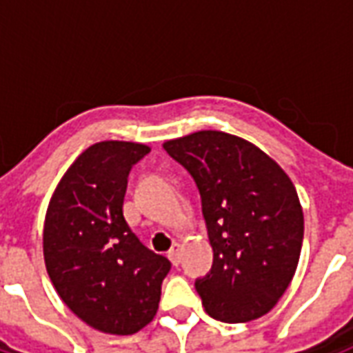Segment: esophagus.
Here are the masks:
<instances>
[{
  "mask_svg": "<svg viewBox=\"0 0 353 353\" xmlns=\"http://www.w3.org/2000/svg\"><path fill=\"white\" fill-rule=\"evenodd\" d=\"M168 259L172 261V265H179V259H181V244L179 242H174V245L170 248Z\"/></svg>",
  "mask_w": 353,
  "mask_h": 353,
  "instance_id": "34e87169",
  "label": "esophagus"
}]
</instances>
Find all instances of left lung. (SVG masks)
Returning <instances> with one entry per match:
<instances>
[{"label":"left lung","instance_id":"obj_1","mask_svg":"<svg viewBox=\"0 0 353 353\" xmlns=\"http://www.w3.org/2000/svg\"><path fill=\"white\" fill-rule=\"evenodd\" d=\"M162 147L189 170L202 196L214 266L194 285L206 312L227 323L268 314L293 280L303 248L293 181L263 149L227 132H192Z\"/></svg>","mask_w":353,"mask_h":353}]
</instances>
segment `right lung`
Here are the masks:
<instances>
[{
    "label": "right lung",
    "instance_id": "right-lung-1",
    "mask_svg": "<svg viewBox=\"0 0 353 353\" xmlns=\"http://www.w3.org/2000/svg\"><path fill=\"white\" fill-rule=\"evenodd\" d=\"M145 143L105 139L72 162L49 200L43 257L58 296L87 325L134 334L159 310L170 261L141 244L123 215L132 164Z\"/></svg>",
    "mask_w": 353,
    "mask_h": 353
}]
</instances>
